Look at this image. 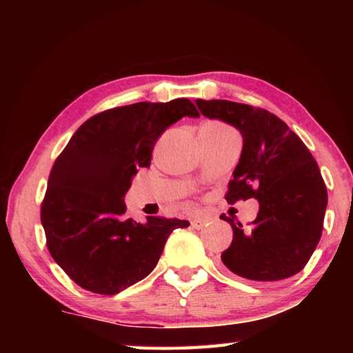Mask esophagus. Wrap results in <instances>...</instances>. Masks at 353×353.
Here are the masks:
<instances>
[{"mask_svg": "<svg viewBox=\"0 0 353 353\" xmlns=\"http://www.w3.org/2000/svg\"><path fill=\"white\" fill-rule=\"evenodd\" d=\"M207 223H208V221L205 218H194V219H191V225H193V229H196V230L204 229V227L207 225Z\"/></svg>", "mask_w": 353, "mask_h": 353, "instance_id": "34e87169", "label": "esophagus"}]
</instances>
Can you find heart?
I'll return each mask as SVG.
<instances>
[{
  "label": "heart",
  "instance_id": "b5f03b06",
  "mask_svg": "<svg viewBox=\"0 0 353 353\" xmlns=\"http://www.w3.org/2000/svg\"><path fill=\"white\" fill-rule=\"evenodd\" d=\"M212 124H216V126H221V124H218V123H212Z\"/></svg>",
  "mask_w": 353,
  "mask_h": 353
}]
</instances>
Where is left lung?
<instances>
[{
	"label": "left lung",
	"instance_id": "left-lung-1",
	"mask_svg": "<svg viewBox=\"0 0 353 353\" xmlns=\"http://www.w3.org/2000/svg\"><path fill=\"white\" fill-rule=\"evenodd\" d=\"M202 115L240 129L243 151L225 201L259 199L250 230L230 223L234 240L221 260L236 276L276 282L303 270L321 240L327 188L303 141L274 113L225 99H196Z\"/></svg>",
	"mask_w": 353,
	"mask_h": 353
}]
</instances>
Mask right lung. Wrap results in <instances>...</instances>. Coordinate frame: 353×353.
I'll use <instances>...</instances> for the list:
<instances>
[{
	"label": "right lung",
	"mask_w": 353,
	"mask_h": 353,
	"mask_svg": "<svg viewBox=\"0 0 353 353\" xmlns=\"http://www.w3.org/2000/svg\"><path fill=\"white\" fill-rule=\"evenodd\" d=\"M183 117L187 98L113 107L88 118L52 165L40 219L54 261L81 288L112 296L151 272L170 234L185 219L126 218L124 194L155 141Z\"/></svg>",
	"instance_id": "add662e5"
}]
</instances>
